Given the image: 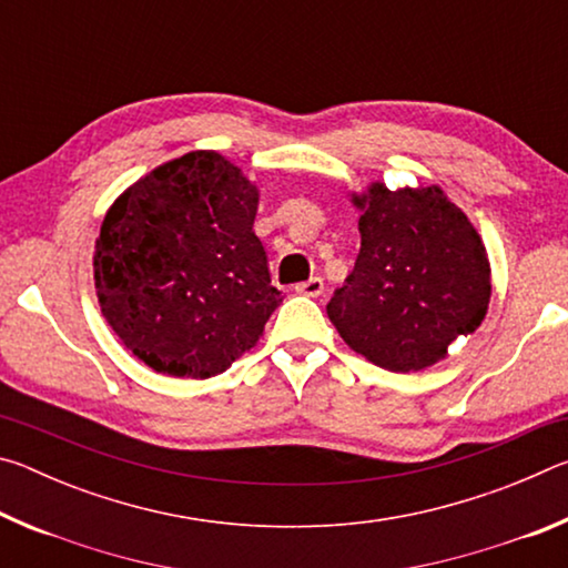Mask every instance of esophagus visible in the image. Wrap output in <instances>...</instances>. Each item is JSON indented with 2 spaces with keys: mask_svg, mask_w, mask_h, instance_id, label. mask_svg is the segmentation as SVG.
<instances>
[{
  "mask_svg": "<svg viewBox=\"0 0 568 568\" xmlns=\"http://www.w3.org/2000/svg\"><path fill=\"white\" fill-rule=\"evenodd\" d=\"M295 291L301 295H307V297H318V295H323V277H311V281L297 283Z\"/></svg>",
  "mask_w": 568,
  "mask_h": 568,
  "instance_id": "34e87169",
  "label": "esophagus"
}]
</instances>
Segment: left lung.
<instances>
[{
    "label": "left lung",
    "instance_id": "8db88e82",
    "mask_svg": "<svg viewBox=\"0 0 568 568\" xmlns=\"http://www.w3.org/2000/svg\"><path fill=\"white\" fill-rule=\"evenodd\" d=\"M361 253L328 318L365 361L413 373L444 361L491 301V263L476 227L438 185L353 192Z\"/></svg>",
    "mask_w": 568,
    "mask_h": 568
}]
</instances>
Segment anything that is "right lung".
I'll use <instances>...</instances> for the list:
<instances>
[{
    "label": "right lung",
    "instance_id": "right-lung-1",
    "mask_svg": "<svg viewBox=\"0 0 568 568\" xmlns=\"http://www.w3.org/2000/svg\"><path fill=\"white\" fill-rule=\"evenodd\" d=\"M261 190L215 150L162 162L122 192L94 240V291L155 373L210 378L261 341L283 303L253 223Z\"/></svg>",
    "mask_w": 568,
    "mask_h": 568
}]
</instances>
